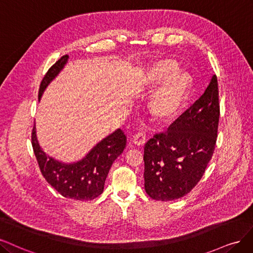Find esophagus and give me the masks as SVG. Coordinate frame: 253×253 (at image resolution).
Returning a JSON list of instances; mask_svg holds the SVG:
<instances>
[{"label":"esophagus","instance_id":"1","mask_svg":"<svg viewBox=\"0 0 253 253\" xmlns=\"http://www.w3.org/2000/svg\"><path fill=\"white\" fill-rule=\"evenodd\" d=\"M145 141H146V133L144 131H140L133 136L132 142L137 146H143L145 144Z\"/></svg>","mask_w":253,"mask_h":253}]
</instances>
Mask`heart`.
<instances>
[{"instance_id":"b5f03b06","label":"heart","mask_w":253,"mask_h":253,"mask_svg":"<svg viewBox=\"0 0 253 253\" xmlns=\"http://www.w3.org/2000/svg\"><path fill=\"white\" fill-rule=\"evenodd\" d=\"M176 64L169 59L153 62L145 76V85L152 88L161 82L149 96L148 112L159 123L172 121L186 103L192 86L189 73L176 70Z\"/></svg>"}]
</instances>
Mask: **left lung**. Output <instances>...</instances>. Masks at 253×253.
<instances>
[{
    "mask_svg": "<svg viewBox=\"0 0 253 253\" xmlns=\"http://www.w3.org/2000/svg\"><path fill=\"white\" fill-rule=\"evenodd\" d=\"M218 119V86L213 76L205 92L167 131L146 143L145 190L151 199H180L199 183L212 158Z\"/></svg>",
    "mask_w": 253,
    "mask_h": 253,
    "instance_id": "8db88e82",
    "label": "left lung"
}]
</instances>
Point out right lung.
<instances>
[{"label": "right lung", "instance_id": "add662e5", "mask_svg": "<svg viewBox=\"0 0 253 253\" xmlns=\"http://www.w3.org/2000/svg\"><path fill=\"white\" fill-rule=\"evenodd\" d=\"M68 58L67 54L63 55L48 69L40 85L39 101L46 87L66 65ZM126 142L123 130L117 129L97 143L85 158L71 164H65L47 156L41 148L37 138L36 125L31 135L32 148L45 180L64 198L79 201H91L103 192L109 169L112 163L124 151Z\"/></svg>", "mask_w": 253, "mask_h": 253}]
</instances>
